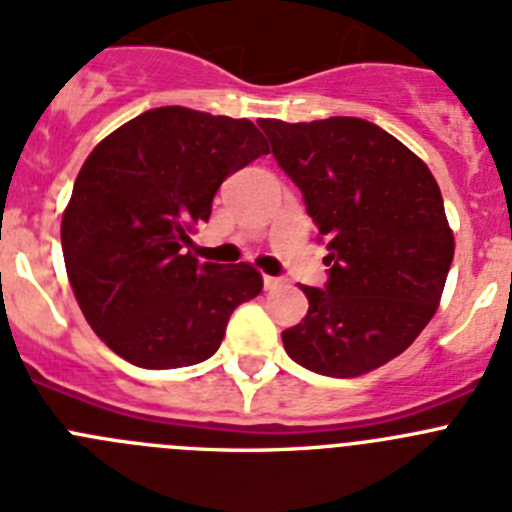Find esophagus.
<instances>
[{"label":"esophagus","mask_w":512,"mask_h":512,"mask_svg":"<svg viewBox=\"0 0 512 512\" xmlns=\"http://www.w3.org/2000/svg\"><path fill=\"white\" fill-rule=\"evenodd\" d=\"M279 284H282V279H279V277H264V287L266 289H274V287H279Z\"/></svg>","instance_id":"1"}]
</instances>
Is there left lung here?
Returning a JSON list of instances; mask_svg holds the SVG:
<instances>
[{"label":"left lung","mask_w":512,"mask_h":512,"mask_svg":"<svg viewBox=\"0 0 512 512\" xmlns=\"http://www.w3.org/2000/svg\"><path fill=\"white\" fill-rule=\"evenodd\" d=\"M284 174L328 246L323 289L282 333L289 359L325 377H359L400 356L436 315L454 233L428 166L359 117L261 120Z\"/></svg>","instance_id":"left-lung-1"}]
</instances>
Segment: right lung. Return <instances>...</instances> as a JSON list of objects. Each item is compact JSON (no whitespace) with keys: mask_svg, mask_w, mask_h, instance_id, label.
<instances>
[{"mask_svg":"<svg viewBox=\"0 0 512 512\" xmlns=\"http://www.w3.org/2000/svg\"><path fill=\"white\" fill-rule=\"evenodd\" d=\"M269 153L251 120L156 107L89 153L63 212L61 246L92 330L140 369L210 359L241 302L264 282L248 264L187 253L220 184Z\"/></svg>","mask_w":512,"mask_h":512,"instance_id":"add662e5","label":"right lung"}]
</instances>
